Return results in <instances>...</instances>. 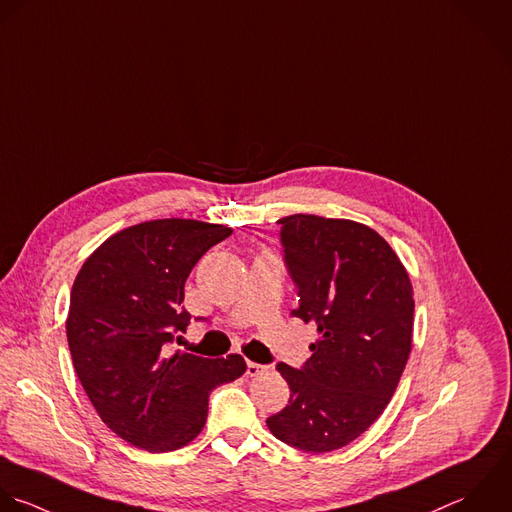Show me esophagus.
Wrapping results in <instances>:
<instances>
[{
  "label": "esophagus",
  "instance_id": "obj_1",
  "mask_svg": "<svg viewBox=\"0 0 512 512\" xmlns=\"http://www.w3.org/2000/svg\"><path fill=\"white\" fill-rule=\"evenodd\" d=\"M265 369H267L265 365H259V363H253V361H249V363H247V375H249V377H257V375H261Z\"/></svg>",
  "mask_w": 512,
  "mask_h": 512
}]
</instances>
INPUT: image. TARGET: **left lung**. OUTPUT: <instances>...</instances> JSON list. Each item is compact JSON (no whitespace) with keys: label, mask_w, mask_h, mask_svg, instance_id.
I'll return each instance as SVG.
<instances>
[{"label":"left lung","mask_w":512,"mask_h":512,"mask_svg":"<svg viewBox=\"0 0 512 512\" xmlns=\"http://www.w3.org/2000/svg\"><path fill=\"white\" fill-rule=\"evenodd\" d=\"M277 223L299 295L291 317L315 325L317 341L299 369L277 365L291 397L267 427L299 451L327 453L363 435L389 405L411 353L413 287L367 225L303 213Z\"/></svg>","instance_id":"obj_1"}]
</instances>
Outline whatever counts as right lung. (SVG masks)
<instances>
[{"mask_svg": "<svg viewBox=\"0 0 512 512\" xmlns=\"http://www.w3.org/2000/svg\"><path fill=\"white\" fill-rule=\"evenodd\" d=\"M231 233L193 219L145 221L109 237L75 277L65 323L75 373L101 421L137 449L191 443L209 393L247 369L241 355H169L191 321L183 307L191 269Z\"/></svg>", "mask_w": 512, "mask_h": 512, "instance_id": "1", "label": "right lung"}]
</instances>
